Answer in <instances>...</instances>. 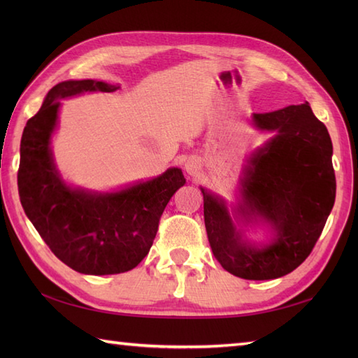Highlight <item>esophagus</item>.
I'll return each mask as SVG.
<instances>
[{"mask_svg": "<svg viewBox=\"0 0 358 358\" xmlns=\"http://www.w3.org/2000/svg\"><path fill=\"white\" fill-rule=\"evenodd\" d=\"M200 169H201V164L196 158H189L186 164H185V171L187 172V175H191V177H196V175L200 173Z\"/></svg>", "mask_w": 358, "mask_h": 358, "instance_id": "esophagus-1", "label": "esophagus"}]
</instances>
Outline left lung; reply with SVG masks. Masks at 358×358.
Wrapping results in <instances>:
<instances>
[{
    "instance_id": "obj_1",
    "label": "left lung",
    "mask_w": 358,
    "mask_h": 358,
    "mask_svg": "<svg viewBox=\"0 0 358 358\" xmlns=\"http://www.w3.org/2000/svg\"><path fill=\"white\" fill-rule=\"evenodd\" d=\"M252 123L275 136L249 159L241 201L234 214L269 223L273 238L258 248L245 241L220 196L201 187L204 224L214 257L245 280L283 277L306 260L336 201V173L328 129L309 104L254 113Z\"/></svg>"
}]
</instances>
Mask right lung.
<instances>
[{
  "mask_svg": "<svg viewBox=\"0 0 358 358\" xmlns=\"http://www.w3.org/2000/svg\"><path fill=\"white\" fill-rule=\"evenodd\" d=\"M117 89L94 80L59 83L49 90L21 136L18 192L22 209L52 252L87 275H110L138 266L154 243L166 204L186 183L178 167L118 192H89L64 183L50 150L59 100Z\"/></svg>",
  "mask_w": 358,
  "mask_h": 358,
  "instance_id": "right-lung-1",
  "label": "right lung"
}]
</instances>
